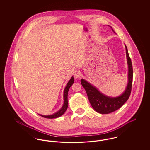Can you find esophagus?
Returning <instances> with one entry per match:
<instances>
[{
  "label": "esophagus",
  "instance_id": "esophagus-1",
  "mask_svg": "<svg viewBox=\"0 0 150 150\" xmlns=\"http://www.w3.org/2000/svg\"><path fill=\"white\" fill-rule=\"evenodd\" d=\"M74 78L75 79L79 78L81 76V74L80 71H75L74 73Z\"/></svg>",
  "mask_w": 150,
  "mask_h": 150
}]
</instances>
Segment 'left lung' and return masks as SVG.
Listing matches in <instances>:
<instances>
[{"mask_svg":"<svg viewBox=\"0 0 150 150\" xmlns=\"http://www.w3.org/2000/svg\"><path fill=\"white\" fill-rule=\"evenodd\" d=\"M112 31H114L113 30ZM125 49L128 65V83L125 91L120 96L110 97L104 95L84 79H81V84L86 90L91 106L100 114H107L118 110L128 100L130 95L133 81V67L126 45Z\"/></svg>","mask_w":150,"mask_h":150,"instance_id":"1","label":"left lung"}]
</instances>
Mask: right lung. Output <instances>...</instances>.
Instances as JSON below:
<instances>
[{
    "instance_id": "1",
    "label": "right lung",
    "mask_w": 150,
    "mask_h": 150,
    "mask_svg": "<svg viewBox=\"0 0 150 150\" xmlns=\"http://www.w3.org/2000/svg\"><path fill=\"white\" fill-rule=\"evenodd\" d=\"M74 81V77L72 76L71 78L70 79V80H69V81L68 82L67 86H66L65 88H64V103L63 106L62 108L58 111L57 112L51 115H39L41 116H42L43 117L45 118H47V119H54V118H57L61 116H62L64 114V112L66 111L67 107H68V100H67V95H68V92L69 90L70 89V88L71 87V86L73 84Z\"/></svg>"
}]
</instances>
